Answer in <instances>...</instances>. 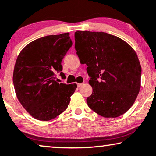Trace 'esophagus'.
I'll return each mask as SVG.
<instances>
[{
	"label": "esophagus",
	"mask_w": 156,
	"mask_h": 156,
	"mask_svg": "<svg viewBox=\"0 0 156 156\" xmlns=\"http://www.w3.org/2000/svg\"><path fill=\"white\" fill-rule=\"evenodd\" d=\"M83 84V83H77V87H81L82 86Z\"/></svg>",
	"instance_id": "esophagus-1"
}]
</instances>
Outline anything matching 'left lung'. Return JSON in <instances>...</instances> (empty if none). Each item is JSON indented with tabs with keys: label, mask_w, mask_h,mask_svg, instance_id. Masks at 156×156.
I'll return each instance as SVG.
<instances>
[{
	"label": "left lung",
	"mask_w": 156,
	"mask_h": 156,
	"mask_svg": "<svg viewBox=\"0 0 156 156\" xmlns=\"http://www.w3.org/2000/svg\"><path fill=\"white\" fill-rule=\"evenodd\" d=\"M74 39L93 89L87 98L89 107L105 117L122 115L132 107L141 87L136 53L125 41L102 31H76Z\"/></svg>",
	"instance_id": "left-lung-1"
}]
</instances>
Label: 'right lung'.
<instances>
[{
  "mask_svg": "<svg viewBox=\"0 0 156 156\" xmlns=\"http://www.w3.org/2000/svg\"><path fill=\"white\" fill-rule=\"evenodd\" d=\"M69 33L33 41L20 52L13 73V84L20 103L35 119L48 121L67 109L76 83H59L62 60L73 46Z\"/></svg>",
  "mask_w": 156,
  "mask_h": 156,
  "instance_id": "add662e5",
  "label": "right lung"
}]
</instances>
